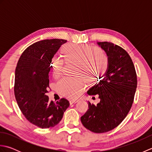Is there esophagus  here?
<instances>
[{
    "label": "esophagus",
    "instance_id": "obj_1",
    "mask_svg": "<svg viewBox=\"0 0 152 152\" xmlns=\"http://www.w3.org/2000/svg\"><path fill=\"white\" fill-rule=\"evenodd\" d=\"M78 101V100L77 99H72V100H70V104H74V103H76Z\"/></svg>",
    "mask_w": 152,
    "mask_h": 152
}]
</instances>
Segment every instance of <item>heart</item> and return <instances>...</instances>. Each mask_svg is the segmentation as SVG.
Returning a JSON list of instances; mask_svg holds the SVG:
<instances>
[{
  "label": "heart",
  "mask_w": 152,
  "mask_h": 152,
  "mask_svg": "<svg viewBox=\"0 0 152 152\" xmlns=\"http://www.w3.org/2000/svg\"><path fill=\"white\" fill-rule=\"evenodd\" d=\"M64 61L75 63L74 74L82 76L88 82H91L94 76L103 74L108 66V58L102 50L91 48L86 45H65L63 48ZM64 64V59L60 56H55L51 62L52 75L59 76ZM94 72L96 74L92 75ZM85 81L81 76L61 78L57 83V88L63 95L74 98L78 96L84 88Z\"/></svg>",
  "instance_id": "1"
}]
</instances>
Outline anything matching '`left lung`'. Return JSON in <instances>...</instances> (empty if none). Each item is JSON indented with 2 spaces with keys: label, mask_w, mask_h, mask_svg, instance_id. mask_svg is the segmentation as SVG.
<instances>
[{
  "label": "left lung",
  "mask_w": 152,
  "mask_h": 152,
  "mask_svg": "<svg viewBox=\"0 0 152 152\" xmlns=\"http://www.w3.org/2000/svg\"><path fill=\"white\" fill-rule=\"evenodd\" d=\"M97 44L108 58V66L100 82L88 91L97 94L100 102L96 106L88 102L89 109L81 117L84 127L93 133L111 131L121 124L133 104L137 86L135 68L127 51L108 42ZM98 81V80H97Z\"/></svg>",
  "instance_id": "8db88e82"
}]
</instances>
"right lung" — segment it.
<instances>
[{
	"label": "right lung",
	"mask_w": 152,
	"mask_h": 152,
	"mask_svg": "<svg viewBox=\"0 0 152 152\" xmlns=\"http://www.w3.org/2000/svg\"><path fill=\"white\" fill-rule=\"evenodd\" d=\"M66 42L63 39L37 42L23 52L15 68L14 94L19 108L28 121L42 129L59 124L70 105L66 99L54 102L46 95L51 60Z\"/></svg>",
	"instance_id": "add662e5"
}]
</instances>
